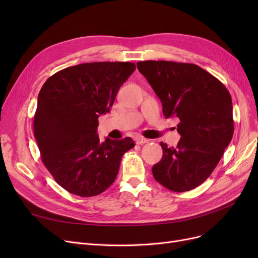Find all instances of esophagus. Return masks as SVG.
<instances>
[{"instance_id":"obj_1","label":"esophagus","mask_w":258,"mask_h":258,"mask_svg":"<svg viewBox=\"0 0 258 258\" xmlns=\"http://www.w3.org/2000/svg\"><path fill=\"white\" fill-rule=\"evenodd\" d=\"M148 142V140L145 139V138H142V137H138L136 138V143L139 144V145H142V144H145Z\"/></svg>"}]
</instances>
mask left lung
Masks as SVG:
<instances>
[{"label":"left lung","mask_w":258,"mask_h":258,"mask_svg":"<svg viewBox=\"0 0 258 258\" xmlns=\"http://www.w3.org/2000/svg\"><path fill=\"white\" fill-rule=\"evenodd\" d=\"M137 66L160 99L166 118L179 119L176 130L182 136L175 147L160 143L162 158L152 168L153 175L172 191L196 188L213 172L232 139L230 93L196 64L147 60Z\"/></svg>","instance_id":"left-lung-1"}]
</instances>
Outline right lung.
<instances>
[{"label":"right lung","mask_w":258,"mask_h":258,"mask_svg":"<svg viewBox=\"0 0 258 258\" xmlns=\"http://www.w3.org/2000/svg\"><path fill=\"white\" fill-rule=\"evenodd\" d=\"M132 62H90L54 73L38 93L34 137L42 161L62 188L81 197L100 195L118 174L131 138L101 142L98 118L110 112Z\"/></svg>","instance_id":"obj_1"}]
</instances>
